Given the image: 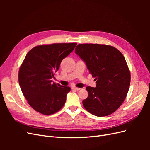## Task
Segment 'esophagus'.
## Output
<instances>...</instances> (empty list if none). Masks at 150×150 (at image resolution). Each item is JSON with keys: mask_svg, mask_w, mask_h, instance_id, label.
Returning <instances> with one entry per match:
<instances>
[{"mask_svg": "<svg viewBox=\"0 0 150 150\" xmlns=\"http://www.w3.org/2000/svg\"><path fill=\"white\" fill-rule=\"evenodd\" d=\"M72 89H74V90H76V91H79L81 89V88H76V87H72Z\"/></svg>", "mask_w": 150, "mask_h": 150, "instance_id": "34e87169", "label": "esophagus"}]
</instances>
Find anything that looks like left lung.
I'll return each mask as SVG.
<instances>
[{"label":"left lung","instance_id":"8db88e82","mask_svg":"<svg viewBox=\"0 0 150 150\" xmlns=\"http://www.w3.org/2000/svg\"><path fill=\"white\" fill-rule=\"evenodd\" d=\"M75 53L83 60L96 81L95 88L88 86L85 109L96 116H108L116 111L128 94L130 72L125 58L116 48L98 44H78Z\"/></svg>","mask_w":150,"mask_h":150}]
</instances>
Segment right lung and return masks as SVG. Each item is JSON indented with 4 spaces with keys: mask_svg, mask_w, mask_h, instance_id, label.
I'll use <instances>...</instances> for the list:
<instances>
[{
    "mask_svg": "<svg viewBox=\"0 0 150 150\" xmlns=\"http://www.w3.org/2000/svg\"><path fill=\"white\" fill-rule=\"evenodd\" d=\"M77 43L41 45L32 49L19 71L22 92L34 110L45 115L59 111L64 105L68 86L53 83L63 59L72 52Z\"/></svg>",
    "mask_w": 150,
    "mask_h": 150,
    "instance_id": "1",
    "label": "right lung"
}]
</instances>
